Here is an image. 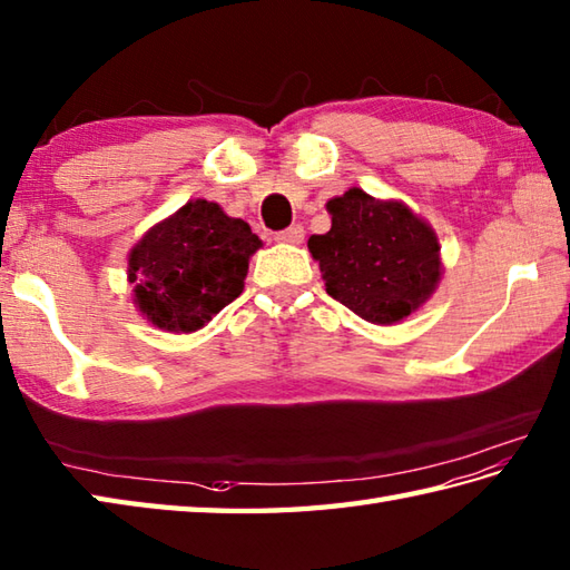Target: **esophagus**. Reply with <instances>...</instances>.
Listing matches in <instances>:
<instances>
[{
	"label": "esophagus",
	"instance_id": "1",
	"mask_svg": "<svg viewBox=\"0 0 570 570\" xmlns=\"http://www.w3.org/2000/svg\"><path fill=\"white\" fill-rule=\"evenodd\" d=\"M302 238H305V228H302L299 224L281 230V234H275V240L287 243V246H297V243H302Z\"/></svg>",
	"mask_w": 570,
	"mask_h": 570
}]
</instances>
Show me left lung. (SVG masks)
Listing matches in <instances>:
<instances>
[{"instance_id": "obj_1", "label": "left lung", "mask_w": 570, "mask_h": 570, "mask_svg": "<svg viewBox=\"0 0 570 570\" xmlns=\"http://www.w3.org/2000/svg\"><path fill=\"white\" fill-rule=\"evenodd\" d=\"M327 212L332 228L307 248L334 299L371 324H396L433 297L445 271L440 240L409 204L352 187Z\"/></svg>"}]
</instances>
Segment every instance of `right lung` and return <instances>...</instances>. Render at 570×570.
<instances>
[{
	"label": "right lung",
	"instance_id": "right-lung-1",
	"mask_svg": "<svg viewBox=\"0 0 570 570\" xmlns=\"http://www.w3.org/2000/svg\"><path fill=\"white\" fill-rule=\"evenodd\" d=\"M263 246L243 218L191 199L127 253L132 302L153 327L191 334L243 293L250 255Z\"/></svg>",
	"mask_w": 570,
	"mask_h": 570
}]
</instances>
